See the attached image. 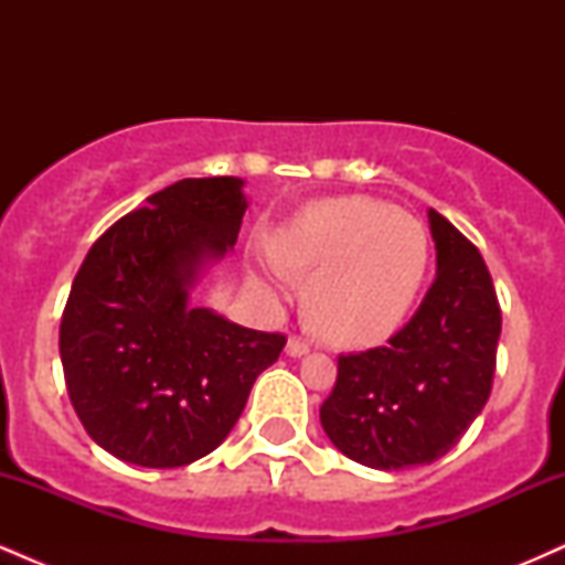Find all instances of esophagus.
<instances>
[{"label": "esophagus", "mask_w": 565, "mask_h": 565, "mask_svg": "<svg viewBox=\"0 0 565 565\" xmlns=\"http://www.w3.org/2000/svg\"><path fill=\"white\" fill-rule=\"evenodd\" d=\"M310 350V342L302 340V337H289L287 342V353L291 355V359H300V355H305Z\"/></svg>", "instance_id": "34e87169"}]
</instances>
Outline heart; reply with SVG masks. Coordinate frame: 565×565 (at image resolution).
Segmentation results:
<instances>
[{"label":"heart","instance_id":"b5f03b06","mask_svg":"<svg viewBox=\"0 0 565 565\" xmlns=\"http://www.w3.org/2000/svg\"><path fill=\"white\" fill-rule=\"evenodd\" d=\"M270 263L287 276H311L305 302L323 337L369 345L393 334L423 295L430 233L387 201L340 196L289 225L270 244Z\"/></svg>","mask_w":565,"mask_h":565}]
</instances>
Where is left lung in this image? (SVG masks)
<instances>
[{"label":"left lung","instance_id":"obj_1","mask_svg":"<svg viewBox=\"0 0 565 565\" xmlns=\"http://www.w3.org/2000/svg\"><path fill=\"white\" fill-rule=\"evenodd\" d=\"M438 274L387 345L337 359L321 425L345 457L374 470L430 465L481 414L497 369L502 310L481 252L436 210Z\"/></svg>","mask_w":565,"mask_h":565}]
</instances>
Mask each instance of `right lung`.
Returning a JSON list of instances; mask_svg holds the SVG:
<instances>
[{"label":"right lung","instance_id":"add662e5","mask_svg":"<svg viewBox=\"0 0 565 565\" xmlns=\"http://www.w3.org/2000/svg\"><path fill=\"white\" fill-rule=\"evenodd\" d=\"M238 178H185L146 199L89 246L61 319L76 417L97 446L140 468H183L215 451L257 374L287 337L255 332L188 291L236 244Z\"/></svg>","mask_w":565,"mask_h":565}]
</instances>
